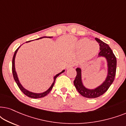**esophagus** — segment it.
I'll return each instance as SVG.
<instances>
[{
  "label": "esophagus",
  "mask_w": 126,
  "mask_h": 126,
  "mask_svg": "<svg viewBox=\"0 0 126 126\" xmlns=\"http://www.w3.org/2000/svg\"><path fill=\"white\" fill-rule=\"evenodd\" d=\"M75 66V64L73 63H69L68 65V66H67V69H70V68H73V67Z\"/></svg>",
  "instance_id": "34e87169"
}]
</instances>
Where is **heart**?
Returning <instances> with one entry per match:
<instances>
[{
    "label": "heart",
    "instance_id": "heart-1",
    "mask_svg": "<svg viewBox=\"0 0 126 126\" xmlns=\"http://www.w3.org/2000/svg\"><path fill=\"white\" fill-rule=\"evenodd\" d=\"M77 47L79 49L82 50L81 57L84 60L89 59L95 56L99 49V46L97 43L91 42L90 40L87 38L80 39L77 42Z\"/></svg>",
    "mask_w": 126,
    "mask_h": 126
}]
</instances>
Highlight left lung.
Returning a JSON list of instances; mask_svg holds the SVG:
<instances>
[{
    "label": "left lung",
    "instance_id": "obj_1",
    "mask_svg": "<svg viewBox=\"0 0 126 126\" xmlns=\"http://www.w3.org/2000/svg\"><path fill=\"white\" fill-rule=\"evenodd\" d=\"M99 44L100 52L98 57H103L107 63V76L106 80L100 85L94 89H88L83 85L82 81L81 69L76 68L77 75L74 80V85L81 95L87 98H96L102 95L108 90L114 81L116 70V58L110 46L100 39L95 38Z\"/></svg>",
    "mask_w": 126,
    "mask_h": 126
}]
</instances>
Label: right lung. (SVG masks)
Here are the masks:
<instances>
[{
    "instance_id": "right-lung-1",
    "label": "right lung",
    "mask_w": 126,
    "mask_h": 126,
    "mask_svg": "<svg viewBox=\"0 0 126 126\" xmlns=\"http://www.w3.org/2000/svg\"><path fill=\"white\" fill-rule=\"evenodd\" d=\"M52 38V37H42L39 38H37V39H42V38ZM30 42V41H27V42ZM20 47V46L18 48V49L16 50H15V53H14V54L13 58V62H12V71H13V75L14 79L15 82H16L17 85H18V87L19 88L20 91H21L22 92L25 94V95H26L27 96H28V97H29L33 98V99H38V98H41V97H45V96L47 95V94H49L50 92L51 89L53 88V86H54L55 81H56L57 77L58 76L60 75V74H61L62 73H63V72H64L65 70H63L61 72H60V73H58L57 75H56V76H55L54 77V81H53L52 84H51L50 87L47 91H46L45 92H42V93H40V94H37V93H33L32 92H30V91H29L28 90H27V89H26L25 88H24L23 86L21 85V84H20V82H19V79H18V76H17L16 72V71H15V56H16L17 51H18L19 48Z\"/></svg>"
}]
</instances>
